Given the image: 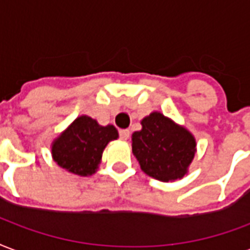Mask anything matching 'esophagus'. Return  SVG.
Here are the masks:
<instances>
[{"mask_svg":"<svg viewBox=\"0 0 250 250\" xmlns=\"http://www.w3.org/2000/svg\"><path fill=\"white\" fill-rule=\"evenodd\" d=\"M119 135H120V139L127 140L128 138H130V131H128V130H120Z\"/></svg>","mask_w":250,"mask_h":250,"instance_id":"34e87169","label":"esophagus"}]
</instances>
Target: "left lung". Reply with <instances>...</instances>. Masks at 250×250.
I'll return each instance as SVG.
<instances>
[{"instance_id": "obj_1", "label": "left lung", "mask_w": 250, "mask_h": 250, "mask_svg": "<svg viewBox=\"0 0 250 250\" xmlns=\"http://www.w3.org/2000/svg\"><path fill=\"white\" fill-rule=\"evenodd\" d=\"M140 125L142 130L131 136V146L142 171L164 183L183 179L196 153L191 131L159 111L143 118Z\"/></svg>"}]
</instances>
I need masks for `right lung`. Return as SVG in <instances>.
Returning a JSON list of instances; mask_svg holds the SVG:
<instances>
[{"label": "right lung", "instance_id": "obj_1", "mask_svg": "<svg viewBox=\"0 0 250 250\" xmlns=\"http://www.w3.org/2000/svg\"><path fill=\"white\" fill-rule=\"evenodd\" d=\"M119 138L112 125H101L81 115L51 142V158L59 167L78 176H91L99 168L107 144Z\"/></svg>", "mask_w": 250, "mask_h": 250}]
</instances>
